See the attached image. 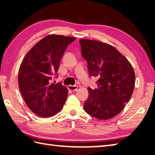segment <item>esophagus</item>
Wrapping results in <instances>:
<instances>
[{"mask_svg": "<svg viewBox=\"0 0 155 155\" xmlns=\"http://www.w3.org/2000/svg\"><path fill=\"white\" fill-rule=\"evenodd\" d=\"M78 86L77 85H69L68 86V90L72 91H76L77 90Z\"/></svg>", "mask_w": 155, "mask_h": 155, "instance_id": "34e87169", "label": "esophagus"}]
</instances>
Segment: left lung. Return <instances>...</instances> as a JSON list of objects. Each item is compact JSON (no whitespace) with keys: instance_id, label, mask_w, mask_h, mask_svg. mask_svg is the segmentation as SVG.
Returning a JSON list of instances; mask_svg holds the SVG:
<instances>
[{"instance_id":"1","label":"left lung","mask_w":155,"mask_h":155,"mask_svg":"<svg viewBox=\"0 0 155 155\" xmlns=\"http://www.w3.org/2000/svg\"><path fill=\"white\" fill-rule=\"evenodd\" d=\"M79 42L89 74L98 78L96 88H87L89 96L84 110L98 120H109L124 109L132 96L134 70L128 59L110 44L87 39Z\"/></svg>"}]
</instances>
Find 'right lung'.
Segmentation results:
<instances>
[{
    "label": "right lung",
    "instance_id": "1",
    "mask_svg": "<svg viewBox=\"0 0 155 155\" xmlns=\"http://www.w3.org/2000/svg\"><path fill=\"white\" fill-rule=\"evenodd\" d=\"M75 40L72 37L47 35L32 47L21 63L18 71L20 92L28 108L38 116H52L64 107L68 89L51 81L58 71L68 44Z\"/></svg>",
    "mask_w": 155,
    "mask_h": 155
}]
</instances>
